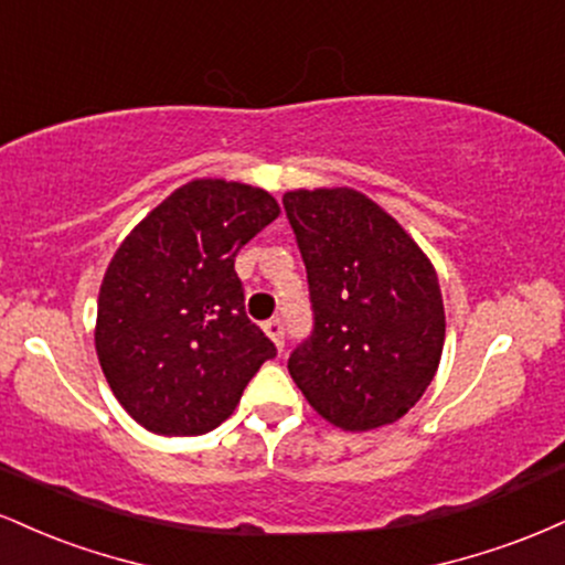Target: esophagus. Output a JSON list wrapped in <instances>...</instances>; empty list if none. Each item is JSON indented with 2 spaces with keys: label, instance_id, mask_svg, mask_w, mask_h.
<instances>
[{
  "label": "esophagus",
  "instance_id": "obj_1",
  "mask_svg": "<svg viewBox=\"0 0 565 565\" xmlns=\"http://www.w3.org/2000/svg\"><path fill=\"white\" fill-rule=\"evenodd\" d=\"M265 334L270 337V340L276 342V348L281 350L284 348V321L281 319H270V321H265Z\"/></svg>",
  "mask_w": 565,
  "mask_h": 565
}]
</instances>
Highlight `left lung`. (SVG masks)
<instances>
[{
  "mask_svg": "<svg viewBox=\"0 0 565 565\" xmlns=\"http://www.w3.org/2000/svg\"><path fill=\"white\" fill-rule=\"evenodd\" d=\"M308 270L313 332L289 374L327 423L364 433L423 398L444 353L433 263L382 206L353 188L284 193Z\"/></svg>",
  "mask_w": 565,
  "mask_h": 565,
  "instance_id": "8db88e82",
  "label": "left lung"
}]
</instances>
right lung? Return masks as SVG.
I'll list each match as a JSON object with an SVG mask.
<instances>
[{
    "instance_id": "add662e5",
    "label": "right lung",
    "mask_w": 565,
    "mask_h": 565,
    "mask_svg": "<svg viewBox=\"0 0 565 565\" xmlns=\"http://www.w3.org/2000/svg\"><path fill=\"white\" fill-rule=\"evenodd\" d=\"M278 212L263 188L191 180L116 249L97 297L95 350L119 404L146 430H215L276 355L246 319L233 263Z\"/></svg>"
}]
</instances>
